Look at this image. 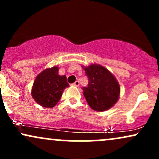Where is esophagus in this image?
Masks as SVG:
<instances>
[{"instance_id": "esophagus-1", "label": "esophagus", "mask_w": 159, "mask_h": 159, "mask_svg": "<svg viewBox=\"0 0 159 159\" xmlns=\"http://www.w3.org/2000/svg\"><path fill=\"white\" fill-rule=\"evenodd\" d=\"M79 84H80V83H79V81H76L75 82V83L72 84V85L75 86V87H78V86H79Z\"/></svg>"}]
</instances>
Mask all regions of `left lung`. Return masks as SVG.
I'll return each mask as SVG.
<instances>
[{"label":"left lung","mask_w":159,"mask_h":159,"mask_svg":"<svg viewBox=\"0 0 159 159\" xmlns=\"http://www.w3.org/2000/svg\"><path fill=\"white\" fill-rule=\"evenodd\" d=\"M84 70L88 84L82 90L88 105L95 111L108 110L119 98L120 87L117 81L102 66L90 65Z\"/></svg>","instance_id":"8db88e82"}]
</instances>
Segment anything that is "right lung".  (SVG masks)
<instances>
[{
	"instance_id": "obj_1",
	"label": "right lung",
	"mask_w": 159,
	"mask_h": 159,
	"mask_svg": "<svg viewBox=\"0 0 159 159\" xmlns=\"http://www.w3.org/2000/svg\"><path fill=\"white\" fill-rule=\"evenodd\" d=\"M69 84L66 75H58V67L42 72L36 78L32 89V96L41 106L53 107L61 99L63 91Z\"/></svg>"
}]
</instances>
